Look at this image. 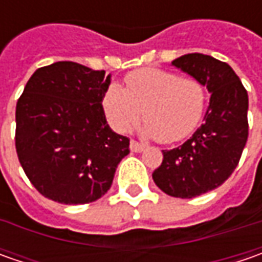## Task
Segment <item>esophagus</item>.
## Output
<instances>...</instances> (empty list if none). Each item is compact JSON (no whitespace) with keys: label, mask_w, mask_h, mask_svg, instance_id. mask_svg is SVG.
I'll list each match as a JSON object with an SVG mask.
<instances>
[{"label":"esophagus","mask_w":262,"mask_h":262,"mask_svg":"<svg viewBox=\"0 0 262 262\" xmlns=\"http://www.w3.org/2000/svg\"><path fill=\"white\" fill-rule=\"evenodd\" d=\"M129 148H131V151L140 153V151H143V150L146 148V144H143V143H138V141H136V140H131Z\"/></svg>","instance_id":"1"}]
</instances>
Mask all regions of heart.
<instances>
[{
	"label": "heart",
	"mask_w": 262,
	"mask_h": 262,
	"mask_svg": "<svg viewBox=\"0 0 262 262\" xmlns=\"http://www.w3.org/2000/svg\"><path fill=\"white\" fill-rule=\"evenodd\" d=\"M125 86L111 84L102 99L106 118L118 133H128L143 114V133L170 144L189 136L206 109L204 86L167 70H136L125 77Z\"/></svg>",
	"instance_id": "heart-1"
}]
</instances>
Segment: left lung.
Masks as SVG:
<instances>
[{
  "mask_svg": "<svg viewBox=\"0 0 262 262\" xmlns=\"http://www.w3.org/2000/svg\"><path fill=\"white\" fill-rule=\"evenodd\" d=\"M172 66L207 86L210 106L204 124L182 146L163 151L153 181L176 198H194L220 186L233 173L248 140V92L226 62L186 54Z\"/></svg>",
  "mask_w": 262,
  "mask_h": 262,
  "instance_id": "8db88e82",
  "label": "left lung"
}]
</instances>
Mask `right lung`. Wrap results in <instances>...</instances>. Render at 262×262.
I'll return each instance as SVG.
<instances>
[{"label": "right lung", "instance_id": "1", "mask_svg": "<svg viewBox=\"0 0 262 262\" xmlns=\"http://www.w3.org/2000/svg\"><path fill=\"white\" fill-rule=\"evenodd\" d=\"M103 70L59 61L37 68L15 106V151L32 185L61 204L105 195L129 138L106 122Z\"/></svg>", "mask_w": 262, "mask_h": 262}]
</instances>
